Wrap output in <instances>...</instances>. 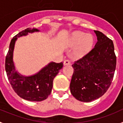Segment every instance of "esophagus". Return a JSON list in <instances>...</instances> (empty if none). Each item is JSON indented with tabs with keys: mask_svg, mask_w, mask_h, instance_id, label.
I'll use <instances>...</instances> for the list:
<instances>
[{
	"mask_svg": "<svg viewBox=\"0 0 123 123\" xmlns=\"http://www.w3.org/2000/svg\"><path fill=\"white\" fill-rule=\"evenodd\" d=\"M63 64H64V65H68L70 64V61L68 59L65 60H64Z\"/></svg>",
	"mask_w": 123,
	"mask_h": 123,
	"instance_id": "34e87169",
	"label": "esophagus"
}]
</instances>
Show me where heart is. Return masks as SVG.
Listing matches in <instances>:
<instances>
[{"mask_svg": "<svg viewBox=\"0 0 123 123\" xmlns=\"http://www.w3.org/2000/svg\"><path fill=\"white\" fill-rule=\"evenodd\" d=\"M93 37L91 34H86L85 32L78 31L73 34L72 43L73 46H77L74 51V55L81 56L91 49L93 44Z\"/></svg>", "mask_w": 123, "mask_h": 123, "instance_id": "heart-1", "label": "heart"}]
</instances>
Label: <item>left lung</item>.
Listing matches in <instances>:
<instances>
[{"instance_id":"left-lung-1","label":"left lung","mask_w":123,"mask_h":123,"mask_svg":"<svg viewBox=\"0 0 123 123\" xmlns=\"http://www.w3.org/2000/svg\"><path fill=\"white\" fill-rule=\"evenodd\" d=\"M96 44L88 53L72 65L71 94L82 102H91L105 94L114 77L116 56L113 42L99 31Z\"/></svg>"}]
</instances>
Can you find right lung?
<instances>
[{"mask_svg": "<svg viewBox=\"0 0 123 123\" xmlns=\"http://www.w3.org/2000/svg\"><path fill=\"white\" fill-rule=\"evenodd\" d=\"M39 31L36 28H27L13 37L6 57V74L11 86L21 98L29 101H41L47 99L51 92L53 79L62 68L63 63L51 62L37 74L30 77L20 75L16 71L13 62L14 44L18 37L26 36L29 32Z\"/></svg>", "mask_w": 123, "mask_h": 123, "instance_id": "obj_1", "label": "right lung"}]
</instances>
